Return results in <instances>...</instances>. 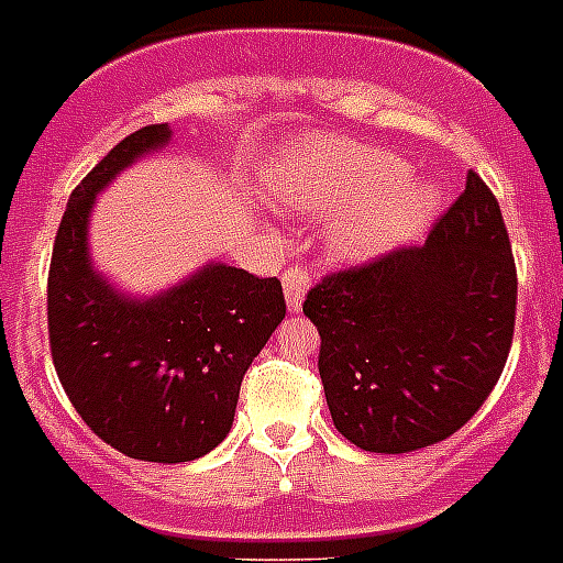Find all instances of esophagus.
Segmentation results:
<instances>
[{
	"mask_svg": "<svg viewBox=\"0 0 563 563\" xmlns=\"http://www.w3.org/2000/svg\"><path fill=\"white\" fill-rule=\"evenodd\" d=\"M282 282H285V296H287V308L290 310H299L302 308V299H305V290H308V269L305 267H287L282 273Z\"/></svg>",
	"mask_w": 563,
	"mask_h": 563,
	"instance_id": "esophagus-1",
	"label": "esophagus"
}]
</instances>
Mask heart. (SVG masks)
I'll list each match as a JSON object with an SVG mask.
<instances>
[{
    "mask_svg": "<svg viewBox=\"0 0 563 563\" xmlns=\"http://www.w3.org/2000/svg\"><path fill=\"white\" fill-rule=\"evenodd\" d=\"M282 203L340 218L331 227V250L340 258H372L404 244L424 227L439 191L412 183L401 156L352 142L308 147L282 165L273 177Z\"/></svg>",
    "mask_w": 563,
    "mask_h": 563,
    "instance_id": "obj_1",
    "label": "heart"
}]
</instances>
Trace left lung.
Segmentation results:
<instances>
[{"label": "left lung", "mask_w": 563, "mask_h": 563, "mask_svg": "<svg viewBox=\"0 0 563 563\" xmlns=\"http://www.w3.org/2000/svg\"><path fill=\"white\" fill-rule=\"evenodd\" d=\"M334 427L372 453L444 442L503 375L517 267L500 203L476 170L421 246L325 273L305 296Z\"/></svg>", "instance_id": "1"}]
</instances>
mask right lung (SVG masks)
<instances>
[{"label": "right lung", "mask_w": 563, "mask_h": 563, "mask_svg": "<svg viewBox=\"0 0 563 563\" xmlns=\"http://www.w3.org/2000/svg\"><path fill=\"white\" fill-rule=\"evenodd\" d=\"M168 124L130 133L80 179L48 267V345L71 407L130 460L191 462L227 439L246 368L285 319L278 278L227 264L136 302L92 273L87 218L124 165L168 142Z\"/></svg>", "instance_id": "obj_1"}]
</instances>
